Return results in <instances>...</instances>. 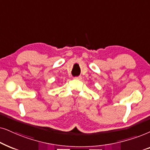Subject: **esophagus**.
<instances>
[{"label":"esophagus","instance_id":"esophagus-1","mask_svg":"<svg viewBox=\"0 0 150 150\" xmlns=\"http://www.w3.org/2000/svg\"><path fill=\"white\" fill-rule=\"evenodd\" d=\"M74 78L76 79H79V80H80V79H81V76H76L74 77Z\"/></svg>","mask_w":150,"mask_h":150}]
</instances>
